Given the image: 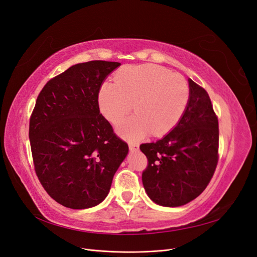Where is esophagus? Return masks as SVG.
I'll use <instances>...</instances> for the list:
<instances>
[{
    "instance_id": "34e87169",
    "label": "esophagus",
    "mask_w": 257,
    "mask_h": 257,
    "mask_svg": "<svg viewBox=\"0 0 257 257\" xmlns=\"http://www.w3.org/2000/svg\"><path fill=\"white\" fill-rule=\"evenodd\" d=\"M128 147H130V150L132 151H137L139 149V145L136 143H130Z\"/></svg>"
}]
</instances>
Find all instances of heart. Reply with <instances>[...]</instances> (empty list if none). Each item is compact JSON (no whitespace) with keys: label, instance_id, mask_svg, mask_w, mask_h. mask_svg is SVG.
Masks as SVG:
<instances>
[{"label":"heart","instance_id":"heart-1","mask_svg":"<svg viewBox=\"0 0 257 257\" xmlns=\"http://www.w3.org/2000/svg\"><path fill=\"white\" fill-rule=\"evenodd\" d=\"M189 100L188 80L154 64L124 67L98 92L99 110L112 123L127 114L134 103L136 113L118 126L128 139H139L150 131L154 136L168 133L182 118Z\"/></svg>","mask_w":257,"mask_h":257}]
</instances>
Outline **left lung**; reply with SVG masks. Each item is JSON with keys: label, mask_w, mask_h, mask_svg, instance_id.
<instances>
[{"label": "left lung", "mask_w": 257, "mask_h": 257, "mask_svg": "<svg viewBox=\"0 0 257 257\" xmlns=\"http://www.w3.org/2000/svg\"><path fill=\"white\" fill-rule=\"evenodd\" d=\"M190 100L172 132L141 145L148 159L143 183L159 205L178 207L205 191L219 161V121L207 91L189 78Z\"/></svg>", "instance_id": "8db88e82"}]
</instances>
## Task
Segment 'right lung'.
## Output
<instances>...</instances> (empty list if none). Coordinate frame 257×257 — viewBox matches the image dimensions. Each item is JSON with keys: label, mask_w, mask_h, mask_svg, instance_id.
<instances>
[{"label": "right lung", "mask_w": 257, "mask_h": 257, "mask_svg": "<svg viewBox=\"0 0 257 257\" xmlns=\"http://www.w3.org/2000/svg\"><path fill=\"white\" fill-rule=\"evenodd\" d=\"M119 62L89 61L53 77L37 96L29 138L36 176L62 206L98 205L128 152L99 112L98 92Z\"/></svg>", "instance_id": "1"}]
</instances>
